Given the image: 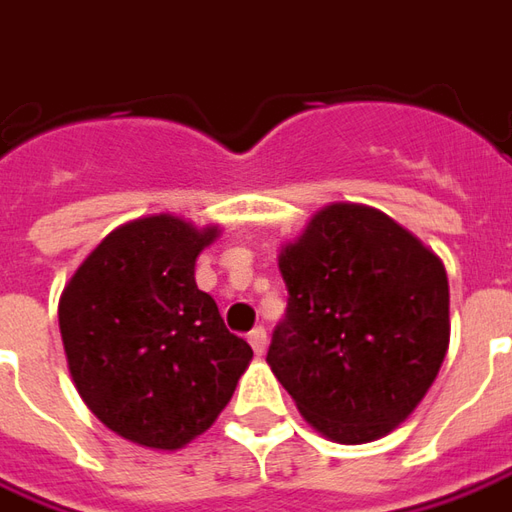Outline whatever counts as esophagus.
<instances>
[{
	"instance_id": "esophagus-1",
	"label": "esophagus",
	"mask_w": 512,
	"mask_h": 512,
	"mask_svg": "<svg viewBox=\"0 0 512 512\" xmlns=\"http://www.w3.org/2000/svg\"><path fill=\"white\" fill-rule=\"evenodd\" d=\"M248 343L253 345V351L262 357L264 354V348H267V331H264V326H256V329L250 331L248 334Z\"/></svg>"
}]
</instances>
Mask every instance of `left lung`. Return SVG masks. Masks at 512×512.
<instances>
[{"label":"left lung","instance_id":"8db88e82","mask_svg":"<svg viewBox=\"0 0 512 512\" xmlns=\"http://www.w3.org/2000/svg\"><path fill=\"white\" fill-rule=\"evenodd\" d=\"M287 315L267 362L320 435L370 443L393 432L449 348L446 267L384 211L331 203L281 248Z\"/></svg>","mask_w":512,"mask_h":512}]
</instances>
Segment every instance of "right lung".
Returning a JSON list of instances; mask_svg holds the SVG:
<instances>
[{"mask_svg":"<svg viewBox=\"0 0 512 512\" xmlns=\"http://www.w3.org/2000/svg\"><path fill=\"white\" fill-rule=\"evenodd\" d=\"M217 225L153 214L102 239L58 303L63 351L86 407L119 438L175 451L225 410L253 359L197 290Z\"/></svg>","mask_w":512,"mask_h":512,"instance_id":"1","label":"right lung"}]
</instances>
